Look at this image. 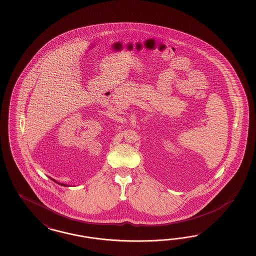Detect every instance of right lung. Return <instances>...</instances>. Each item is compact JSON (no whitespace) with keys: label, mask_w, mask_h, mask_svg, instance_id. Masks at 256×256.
<instances>
[{"label":"right lung","mask_w":256,"mask_h":256,"mask_svg":"<svg viewBox=\"0 0 256 256\" xmlns=\"http://www.w3.org/2000/svg\"><path fill=\"white\" fill-rule=\"evenodd\" d=\"M55 182H56V181H55ZM59 184H60V183H59ZM60 185H62V186H66V185H64V184H60Z\"/></svg>","instance_id":"add662e5"}]
</instances>
